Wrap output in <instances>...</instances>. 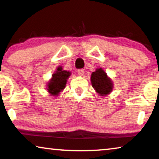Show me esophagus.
<instances>
[{"instance_id":"obj_1","label":"esophagus","mask_w":159,"mask_h":159,"mask_svg":"<svg viewBox=\"0 0 159 159\" xmlns=\"http://www.w3.org/2000/svg\"><path fill=\"white\" fill-rule=\"evenodd\" d=\"M77 74L80 76H82L84 74V69H78V70H77Z\"/></svg>"}]
</instances>
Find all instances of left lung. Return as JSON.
<instances>
[{
    "mask_svg": "<svg viewBox=\"0 0 159 159\" xmlns=\"http://www.w3.org/2000/svg\"><path fill=\"white\" fill-rule=\"evenodd\" d=\"M92 85L96 92L101 95H106L111 92L113 83L102 69H97L91 75Z\"/></svg>",
    "mask_w": 159,
    "mask_h": 159,
    "instance_id": "left-lung-1",
    "label": "left lung"
}]
</instances>
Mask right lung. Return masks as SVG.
Returning <instances> with one entry per match:
<instances>
[{
    "label": "right lung",
    "mask_w": 159,
    "mask_h": 159,
    "mask_svg": "<svg viewBox=\"0 0 159 159\" xmlns=\"http://www.w3.org/2000/svg\"><path fill=\"white\" fill-rule=\"evenodd\" d=\"M69 76V71L62 70L61 67H58L56 73L52 75V79L48 84V92L53 95H57L65 88Z\"/></svg>",
    "instance_id": "add662e5"
}]
</instances>
